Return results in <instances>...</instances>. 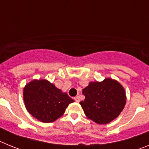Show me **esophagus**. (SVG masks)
Returning a JSON list of instances; mask_svg holds the SVG:
<instances>
[{
	"label": "esophagus",
	"instance_id": "1",
	"mask_svg": "<svg viewBox=\"0 0 149 149\" xmlns=\"http://www.w3.org/2000/svg\"><path fill=\"white\" fill-rule=\"evenodd\" d=\"M74 101H75L76 102H80V101H81V99H80V97H79V96H76V97H74Z\"/></svg>",
	"mask_w": 149,
	"mask_h": 149
}]
</instances>
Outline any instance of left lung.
<instances>
[{
    "mask_svg": "<svg viewBox=\"0 0 149 149\" xmlns=\"http://www.w3.org/2000/svg\"><path fill=\"white\" fill-rule=\"evenodd\" d=\"M81 101L84 113L97 124H108L119 116L126 104L125 92L118 81L110 78L90 82L83 89Z\"/></svg>",
    "mask_w": 149,
    "mask_h": 149,
    "instance_id": "obj_1",
    "label": "left lung"
}]
</instances>
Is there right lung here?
<instances>
[{
	"label": "right lung",
	"instance_id": "right-lung-1",
	"mask_svg": "<svg viewBox=\"0 0 149 149\" xmlns=\"http://www.w3.org/2000/svg\"><path fill=\"white\" fill-rule=\"evenodd\" d=\"M26 109L34 118L45 123L61 117L74 100L47 80H33L24 88Z\"/></svg>",
	"mask_w": 149,
	"mask_h": 149
}]
</instances>
